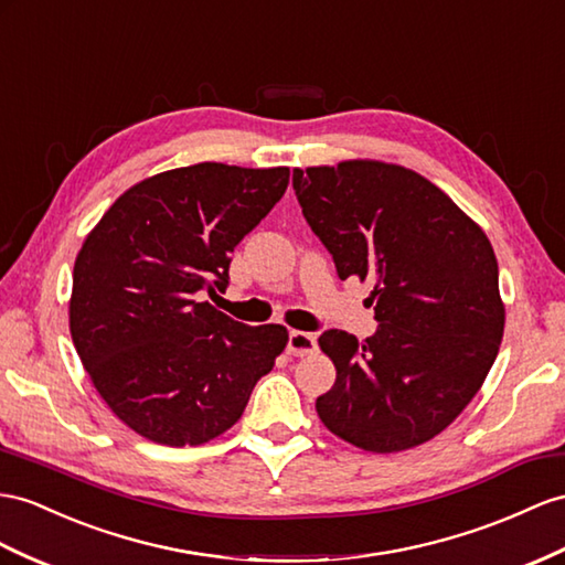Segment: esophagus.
Listing matches in <instances>:
<instances>
[{"instance_id":"1","label":"esophagus","mask_w":565,"mask_h":565,"mask_svg":"<svg viewBox=\"0 0 565 565\" xmlns=\"http://www.w3.org/2000/svg\"><path fill=\"white\" fill-rule=\"evenodd\" d=\"M317 351V337L308 334V331H298L294 329L288 334V353L294 355H310Z\"/></svg>"}]
</instances>
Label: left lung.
<instances>
[{
  "instance_id": "left-lung-1",
  "label": "left lung",
  "mask_w": 565,
  "mask_h": 565,
  "mask_svg": "<svg viewBox=\"0 0 565 565\" xmlns=\"http://www.w3.org/2000/svg\"><path fill=\"white\" fill-rule=\"evenodd\" d=\"M302 216L339 279H372L377 331L329 329L337 382L315 408L358 448L394 454L437 437L468 406L503 337L499 265L484 231L406 167L353 159L294 169Z\"/></svg>"
}]
</instances>
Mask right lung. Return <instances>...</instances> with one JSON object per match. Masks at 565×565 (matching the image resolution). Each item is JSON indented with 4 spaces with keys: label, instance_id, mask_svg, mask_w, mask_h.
<instances>
[{
    "label": "right lung",
    "instance_id": "obj_1",
    "mask_svg": "<svg viewBox=\"0 0 565 565\" xmlns=\"http://www.w3.org/2000/svg\"><path fill=\"white\" fill-rule=\"evenodd\" d=\"M286 185L288 167L171 169L128 188L85 238L71 337L99 396L140 437H220L284 351L286 327H248L200 298L228 286L231 253Z\"/></svg>",
    "mask_w": 565,
    "mask_h": 565
}]
</instances>
